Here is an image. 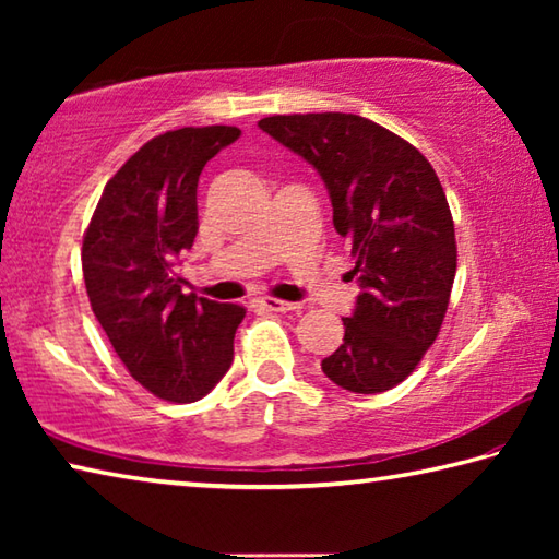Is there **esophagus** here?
I'll return each instance as SVG.
<instances>
[{
    "label": "esophagus",
    "instance_id": "esophagus-1",
    "mask_svg": "<svg viewBox=\"0 0 559 559\" xmlns=\"http://www.w3.org/2000/svg\"><path fill=\"white\" fill-rule=\"evenodd\" d=\"M257 302L263 310H269V313H290V310L300 308L298 302H288V300H278V298H269V296L257 298Z\"/></svg>",
    "mask_w": 559,
    "mask_h": 559
}]
</instances>
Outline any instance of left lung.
Masks as SVG:
<instances>
[{"mask_svg":"<svg viewBox=\"0 0 559 559\" xmlns=\"http://www.w3.org/2000/svg\"><path fill=\"white\" fill-rule=\"evenodd\" d=\"M259 128L318 169L353 243L359 296L323 372L355 394L404 382L437 340L456 276V234L419 150L353 112L271 116Z\"/></svg>","mask_w":559,"mask_h":559,"instance_id":"1","label":"left lung"}]
</instances>
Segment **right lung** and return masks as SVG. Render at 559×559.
Here are the masks:
<instances>
[{
    "instance_id": "obj_1",
    "label": "right lung",
    "mask_w": 559,
    "mask_h": 559,
    "mask_svg": "<svg viewBox=\"0 0 559 559\" xmlns=\"http://www.w3.org/2000/svg\"><path fill=\"white\" fill-rule=\"evenodd\" d=\"M239 135L206 126L153 138L108 179L83 236L93 313L132 380L159 400H202L234 359L246 310L187 293L175 266L200 229L202 169Z\"/></svg>"
}]
</instances>
